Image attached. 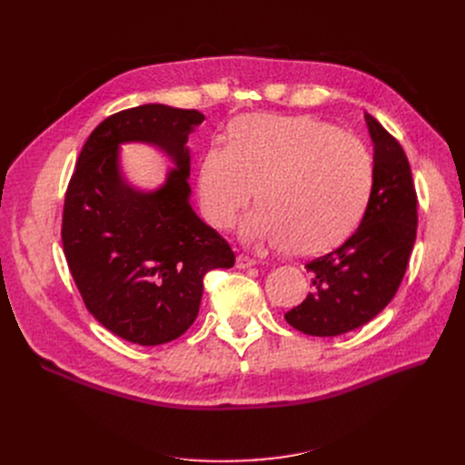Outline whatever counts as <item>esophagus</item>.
Returning a JSON list of instances; mask_svg holds the SVG:
<instances>
[{
	"label": "esophagus",
	"mask_w": 465,
	"mask_h": 465,
	"mask_svg": "<svg viewBox=\"0 0 465 465\" xmlns=\"http://www.w3.org/2000/svg\"><path fill=\"white\" fill-rule=\"evenodd\" d=\"M235 265L239 267V270H247V267L256 265V260H252V258H249V256H245V254H239Z\"/></svg>",
	"instance_id": "obj_1"
}]
</instances>
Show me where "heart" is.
Here are the masks:
<instances>
[{
	"mask_svg": "<svg viewBox=\"0 0 465 465\" xmlns=\"http://www.w3.org/2000/svg\"><path fill=\"white\" fill-rule=\"evenodd\" d=\"M375 163L363 141L321 118L252 114L237 120L230 143L205 151L198 192L205 218L230 230L258 193L242 224L252 245L319 254L347 239L373 190Z\"/></svg>",
	"mask_w": 465,
	"mask_h": 465,
	"instance_id": "b5f03b06",
	"label": "heart"
}]
</instances>
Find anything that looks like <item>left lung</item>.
Listing matches in <instances>:
<instances>
[{
  "instance_id": "left-lung-1",
  "label": "left lung",
  "mask_w": 465,
  "mask_h": 465,
  "mask_svg": "<svg viewBox=\"0 0 465 465\" xmlns=\"http://www.w3.org/2000/svg\"><path fill=\"white\" fill-rule=\"evenodd\" d=\"M373 141L375 179L356 232L331 252L311 260L312 292L286 322L307 335L352 331L392 302L417 239V192L401 144L365 113Z\"/></svg>"
}]
</instances>
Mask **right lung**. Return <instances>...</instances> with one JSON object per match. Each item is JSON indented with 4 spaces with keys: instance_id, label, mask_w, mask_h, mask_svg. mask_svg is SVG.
<instances>
[{
    "instance_id": "obj_1",
    "label": "right lung",
    "mask_w": 465,
    "mask_h": 465,
    "mask_svg": "<svg viewBox=\"0 0 465 465\" xmlns=\"http://www.w3.org/2000/svg\"><path fill=\"white\" fill-rule=\"evenodd\" d=\"M203 120L162 104L111 114L86 139L65 192L62 242L73 281L94 319L130 343L181 337L198 316L203 277L235 263L228 241L190 205L186 141ZM124 142L154 143L176 163L160 189L127 184Z\"/></svg>"
}]
</instances>
